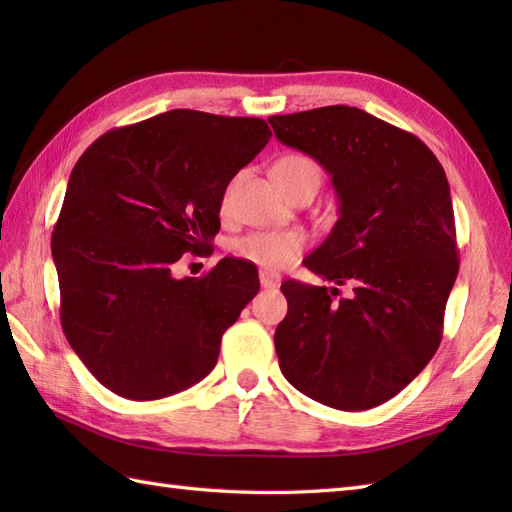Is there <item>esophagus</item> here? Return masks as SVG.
I'll list each match as a JSON object with an SVG mask.
<instances>
[{"label": "esophagus", "instance_id": "obj_1", "mask_svg": "<svg viewBox=\"0 0 512 512\" xmlns=\"http://www.w3.org/2000/svg\"><path fill=\"white\" fill-rule=\"evenodd\" d=\"M259 284H262V288H266V290L277 288L279 286V277L273 275V273H268V270H262V273H259Z\"/></svg>", "mask_w": 512, "mask_h": 512}]
</instances>
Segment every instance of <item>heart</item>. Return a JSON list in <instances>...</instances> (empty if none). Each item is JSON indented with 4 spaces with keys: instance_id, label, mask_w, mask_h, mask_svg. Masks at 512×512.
Wrapping results in <instances>:
<instances>
[{
    "instance_id": "obj_1",
    "label": "heart",
    "mask_w": 512,
    "mask_h": 512,
    "mask_svg": "<svg viewBox=\"0 0 512 512\" xmlns=\"http://www.w3.org/2000/svg\"><path fill=\"white\" fill-rule=\"evenodd\" d=\"M273 178L286 195L299 187L319 189L323 171L319 162L308 154H286L273 165ZM308 244L306 233L301 231H257L237 239L233 250L237 257L246 259L268 270L288 268L301 257Z\"/></svg>"
}]
</instances>
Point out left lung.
I'll list each match as a JSON object with an SVG mask.
<instances>
[{
    "instance_id": "1",
    "label": "left lung",
    "mask_w": 512,
    "mask_h": 512,
    "mask_svg": "<svg viewBox=\"0 0 512 512\" xmlns=\"http://www.w3.org/2000/svg\"><path fill=\"white\" fill-rule=\"evenodd\" d=\"M279 143L332 176L339 220L303 259L339 290L281 284L279 367L301 394L341 411L383 405L431 361L458 277L451 191L433 151L358 107L270 116Z\"/></svg>"
}]
</instances>
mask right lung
<instances>
[{
	"mask_svg": "<svg viewBox=\"0 0 512 512\" xmlns=\"http://www.w3.org/2000/svg\"><path fill=\"white\" fill-rule=\"evenodd\" d=\"M270 136L262 118L171 110L103 134L74 165L52 233L61 325L114 394L165 398L215 367L257 268L224 257L176 279L171 266L209 248L228 182Z\"/></svg>",
	"mask_w": 512,
	"mask_h": 512,
	"instance_id": "add662e5",
	"label": "right lung"
}]
</instances>
